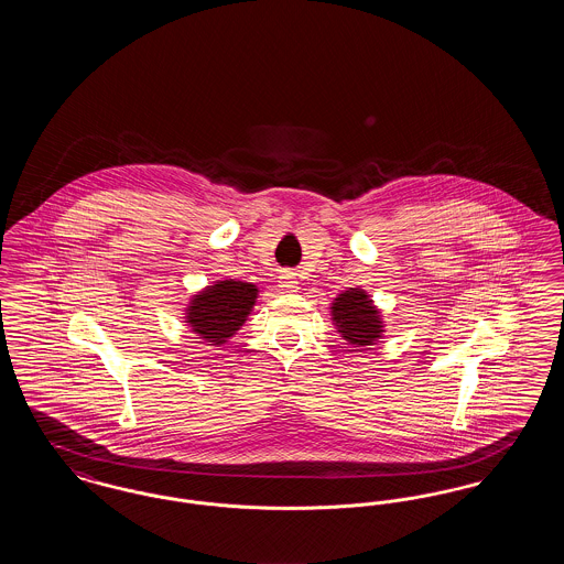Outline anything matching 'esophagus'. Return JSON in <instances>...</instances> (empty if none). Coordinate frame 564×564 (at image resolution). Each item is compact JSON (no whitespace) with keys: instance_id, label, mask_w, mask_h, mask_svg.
I'll return each mask as SVG.
<instances>
[{"instance_id":"obj_1","label":"esophagus","mask_w":564,"mask_h":564,"mask_svg":"<svg viewBox=\"0 0 564 564\" xmlns=\"http://www.w3.org/2000/svg\"><path fill=\"white\" fill-rule=\"evenodd\" d=\"M279 288L283 290V292H295L297 290V279H295V272H290V270H285L281 276H279Z\"/></svg>"}]
</instances>
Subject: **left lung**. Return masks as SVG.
<instances>
[{
  "mask_svg": "<svg viewBox=\"0 0 564 564\" xmlns=\"http://www.w3.org/2000/svg\"><path fill=\"white\" fill-rule=\"evenodd\" d=\"M332 322L338 334L357 350H366L382 338L384 322L372 297L359 288H349L332 302Z\"/></svg>",
  "mask_w": 564,
  "mask_h": 564,
  "instance_id": "left-lung-1",
  "label": "left lung"
}]
</instances>
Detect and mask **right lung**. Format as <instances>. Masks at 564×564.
<instances>
[{
    "label": "right lung",
    "mask_w": 564,
    "mask_h": 564,
    "mask_svg": "<svg viewBox=\"0 0 564 564\" xmlns=\"http://www.w3.org/2000/svg\"><path fill=\"white\" fill-rule=\"evenodd\" d=\"M258 300V288L237 279L215 281L189 297L186 323L203 340L215 347L228 343L247 322Z\"/></svg>",
    "instance_id": "add662e5"
}]
</instances>
